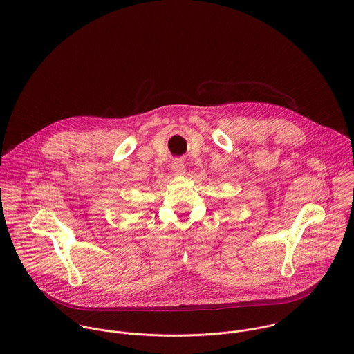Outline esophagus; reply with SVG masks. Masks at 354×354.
<instances>
[{"instance_id": "esophagus-1", "label": "esophagus", "mask_w": 354, "mask_h": 354, "mask_svg": "<svg viewBox=\"0 0 354 354\" xmlns=\"http://www.w3.org/2000/svg\"><path fill=\"white\" fill-rule=\"evenodd\" d=\"M172 172H174L175 175H178V176L183 175V174L186 172L185 164H183L180 160H175V161L172 162Z\"/></svg>"}]
</instances>
